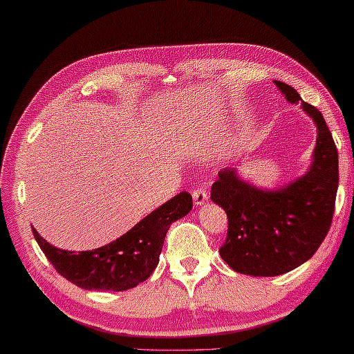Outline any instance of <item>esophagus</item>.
Segmentation results:
<instances>
[{"mask_svg":"<svg viewBox=\"0 0 354 354\" xmlns=\"http://www.w3.org/2000/svg\"><path fill=\"white\" fill-rule=\"evenodd\" d=\"M192 196H193V203H195V206H201L207 201V192L205 188H196V190H193Z\"/></svg>","mask_w":354,"mask_h":354,"instance_id":"esophagus-1","label":"esophagus"}]
</instances>
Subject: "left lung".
<instances>
[{"label": "left lung", "mask_w": 354, "mask_h": 354, "mask_svg": "<svg viewBox=\"0 0 354 354\" xmlns=\"http://www.w3.org/2000/svg\"><path fill=\"white\" fill-rule=\"evenodd\" d=\"M274 84L316 124L311 166L275 190L243 180L235 166L222 169L211 187V200L229 217L221 258L235 272L254 277H275L313 258L330 229L338 188V153L322 114L290 85Z\"/></svg>", "instance_id": "obj_1"}]
</instances>
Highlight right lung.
<instances>
[{
    "label": "right lung",
    "mask_w": 354,
    "mask_h": 354,
    "mask_svg": "<svg viewBox=\"0 0 354 354\" xmlns=\"http://www.w3.org/2000/svg\"><path fill=\"white\" fill-rule=\"evenodd\" d=\"M192 207L190 193H178L113 243L91 251H80L79 254L50 245L35 229L33 236L53 268L77 287L122 292L137 287L153 274L169 227L187 216Z\"/></svg>",
    "instance_id": "obj_1"
}]
</instances>
